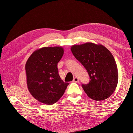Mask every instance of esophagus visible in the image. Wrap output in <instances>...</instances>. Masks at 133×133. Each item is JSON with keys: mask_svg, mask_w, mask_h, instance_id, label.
<instances>
[{"mask_svg": "<svg viewBox=\"0 0 133 133\" xmlns=\"http://www.w3.org/2000/svg\"><path fill=\"white\" fill-rule=\"evenodd\" d=\"M79 81V79L78 78L75 77V78H74L73 79V82H74V83H78Z\"/></svg>", "mask_w": 133, "mask_h": 133, "instance_id": "1", "label": "esophagus"}]
</instances>
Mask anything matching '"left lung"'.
I'll return each mask as SVG.
<instances>
[{
    "label": "left lung",
    "mask_w": 133,
    "mask_h": 133,
    "mask_svg": "<svg viewBox=\"0 0 133 133\" xmlns=\"http://www.w3.org/2000/svg\"><path fill=\"white\" fill-rule=\"evenodd\" d=\"M70 49L89 75V84H82L87 95L96 101L110 96L117 87L118 71L110 51L102 44L90 42L73 45Z\"/></svg>",
    "instance_id": "obj_1"
}]
</instances>
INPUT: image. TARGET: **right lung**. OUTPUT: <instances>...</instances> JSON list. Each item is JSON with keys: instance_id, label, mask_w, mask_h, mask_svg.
<instances>
[{"instance_id": "obj_1", "label": "right lung", "mask_w": 133, "mask_h": 133, "mask_svg": "<svg viewBox=\"0 0 133 133\" xmlns=\"http://www.w3.org/2000/svg\"><path fill=\"white\" fill-rule=\"evenodd\" d=\"M63 54L62 46L43 47L28 58L25 66L28 89L39 102L51 105L65 92L69 83L60 78L57 66Z\"/></svg>"}]
</instances>
